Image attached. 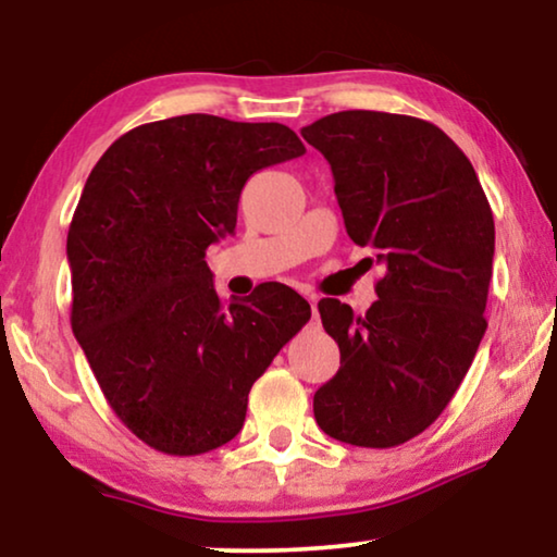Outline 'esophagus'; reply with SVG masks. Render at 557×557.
<instances>
[{"instance_id":"1","label":"esophagus","mask_w":557,"mask_h":557,"mask_svg":"<svg viewBox=\"0 0 557 557\" xmlns=\"http://www.w3.org/2000/svg\"><path fill=\"white\" fill-rule=\"evenodd\" d=\"M307 301L311 304V314H314V322H317V317H319V311H317V296H314V294H307Z\"/></svg>"}]
</instances>
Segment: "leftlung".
Returning <instances> with one entry per match:
<instances>
[{
    "mask_svg": "<svg viewBox=\"0 0 557 557\" xmlns=\"http://www.w3.org/2000/svg\"><path fill=\"white\" fill-rule=\"evenodd\" d=\"M301 136L332 166L347 235L385 265L362 317L319 301L339 370L317 391L314 418L342 444L400 446L444 413L484 337L492 208L467 154L431 121L339 111Z\"/></svg>",
    "mask_w": 557,
    "mask_h": 557,
    "instance_id": "left-lung-1",
    "label": "left lung"
}]
</instances>
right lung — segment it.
<instances>
[{
	"label": "right lung",
	"mask_w": 557,
	"mask_h": 557,
	"mask_svg": "<svg viewBox=\"0 0 557 557\" xmlns=\"http://www.w3.org/2000/svg\"><path fill=\"white\" fill-rule=\"evenodd\" d=\"M304 151L284 124L187 113L119 136L83 187L71 324L113 413L157 451L197 456L238 436L250 387L309 322L284 284L225 304L205 263L235 231L250 174Z\"/></svg>",
	"instance_id": "right-lung-1"
}]
</instances>
